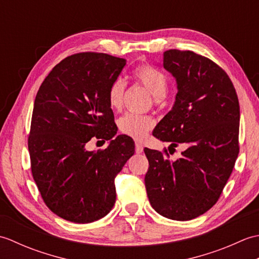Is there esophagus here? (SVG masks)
Wrapping results in <instances>:
<instances>
[{
    "label": "esophagus",
    "mask_w": 259,
    "mask_h": 259,
    "mask_svg": "<svg viewBox=\"0 0 259 259\" xmlns=\"http://www.w3.org/2000/svg\"><path fill=\"white\" fill-rule=\"evenodd\" d=\"M142 151H144V147H142V145L139 144V142H136V152L141 153Z\"/></svg>",
    "instance_id": "obj_1"
}]
</instances>
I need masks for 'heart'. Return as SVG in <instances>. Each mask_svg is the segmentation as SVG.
<instances>
[{
  "label": "heart",
  "mask_w": 259,
  "mask_h": 259,
  "mask_svg": "<svg viewBox=\"0 0 259 259\" xmlns=\"http://www.w3.org/2000/svg\"><path fill=\"white\" fill-rule=\"evenodd\" d=\"M135 78L142 85H145L155 97V102L159 103L168 90V78L161 70L150 64H142L134 71ZM125 83L122 79H115L109 87L108 102L114 110H119L123 104ZM155 125V120L149 115L126 113L118 121L121 134L133 137L135 139H142L147 136L148 131Z\"/></svg>",
  "instance_id": "obj_1"
}]
</instances>
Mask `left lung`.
Here are the masks:
<instances>
[{
	"mask_svg": "<svg viewBox=\"0 0 259 259\" xmlns=\"http://www.w3.org/2000/svg\"><path fill=\"white\" fill-rule=\"evenodd\" d=\"M163 68L177 81L172 109L152 135L170 142L169 151L187 144L183 157L145 148L149 161L145 184L152 208L174 221H190L221 197L239 152V102L228 74L192 51L163 52Z\"/></svg>",
	"mask_w": 259,
	"mask_h": 259,
	"instance_id": "obj_1",
	"label": "left lung"
}]
</instances>
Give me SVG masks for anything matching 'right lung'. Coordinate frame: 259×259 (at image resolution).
Returning <instances> with one entry per match:
<instances>
[{
    "label": "right lung",
    "instance_id": "right-lung-1",
    "mask_svg": "<svg viewBox=\"0 0 259 259\" xmlns=\"http://www.w3.org/2000/svg\"><path fill=\"white\" fill-rule=\"evenodd\" d=\"M124 65L106 53H76L58 63L36 93L27 139L32 176L46 205L65 221L87 224L109 213L115 176L135 153L130 137L112 139L118 128L108 102ZM93 136L110 140L108 148L85 151Z\"/></svg>",
    "mask_w": 259,
    "mask_h": 259
}]
</instances>
